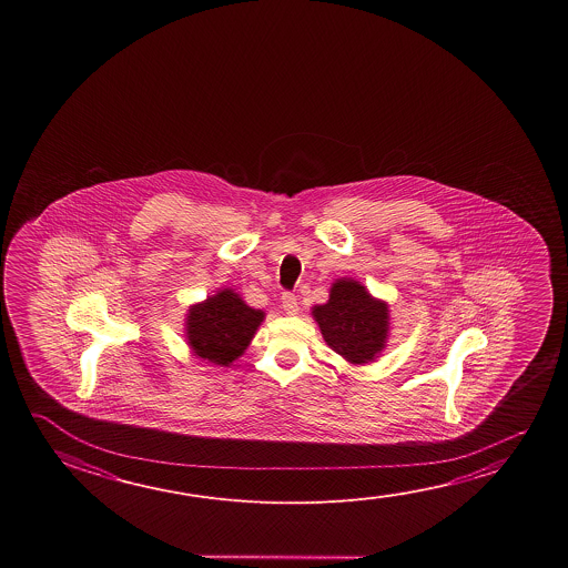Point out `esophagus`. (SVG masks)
<instances>
[{"label": "esophagus", "instance_id": "34e87169", "mask_svg": "<svg viewBox=\"0 0 568 568\" xmlns=\"http://www.w3.org/2000/svg\"><path fill=\"white\" fill-rule=\"evenodd\" d=\"M281 305H283V311H285L287 315H297L298 303L297 297H295L293 293H283V297H281Z\"/></svg>", "mask_w": 568, "mask_h": 568}]
</instances>
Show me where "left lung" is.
I'll return each instance as SVG.
<instances>
[{
    "mask_svg": "<svg viewBox=\"0 0 568 568\" xmlns=\"http://www.w3.org/2000/svg\"><path fill=\"white\" fill-rule=\"evenodd\" d=\"M325 343L346 363L366 364L386 348L388 305L354 280H336L325 305L313 307Z\"/></svg>",
    "mask_w": 568,
    "mask_h": 568,
    "instance_id": "1",
    "label": "left lung"
}]
</instances>
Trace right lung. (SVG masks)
<instances>
[{
  "mask_svg": "<svg viewBox=\"0 0 568 568\" xmlns=\"http://www.w3.org/2000/svg\"><path fill=\"white\" fill-rule=\"evenodd\" d=\"M263 318V311L245 305L232 288H222L187 311V344L207 363L230 366L245 353Z\"/></svg>",
  "mask_w": 568,
  "mask_h": 568,
  "instance_id": "1",
  "label": "right lung"
}]
</instances>
